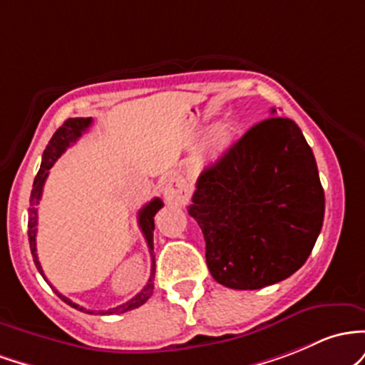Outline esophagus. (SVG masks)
<instances>
[{
  "mask_svg": "<svg viewBox=\"0 0 365 365\" xmlns=\"http://www.w3.org/2000/svg\"><path fill=\"white\" fill-rule=\"evenodd\" d=\"M163 196H165V200L169 203H175V205L186 203L187 193H186V187H184V182L179 178H170L165 186H163Z\"/></svg>",
  "mask_w": 365,
  "mask_h": 365,
  "instance_id": "34e87169",
  "label": "esophagus"
}]
</instances>
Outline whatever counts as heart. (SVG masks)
Returning a JSON list of instances; mask_svg holds the SVG:
<instances>
[{"mask_svg":"<svg viewBox=\"0 0 365 365\" xmlns=\"http://www.w3.org/2000/svg\"><path fill=\"white\" fill-rule=\"evenodd\" d=\"M229 141H231V129L220 128L219 133H217V136H215V148L217 150L226 148V146L229 145Z\"/></svg>","mask_w":365,"mask_h":365,"instance_id":"1","label":"heart"}]
</instances>
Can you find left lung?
<instances>
[{
	"label": "left lung",
	"instance_id": "8db88e82",
	"mask_svg": "<svg viewBox=\"0 0 365 365\" xmlns=\"http://www.w3.org/2000/svg\"><path fill=\"white\" fill-rule=\"evenodd\" d=\"M259 122L196 181L187 212L217 282L260 289L297 272L324 220L312 148L288 117Z\"/></svg>",
	"mask_w": 365,
	"mask_h": 365
}]
</instances>
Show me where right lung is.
<instances>
[{"instance_id": "right-lung-1", "label": "right lung", "mask_w": 365, "mask_h": 365, "mask_svg": "<svg viewBox=\"0 0 365 365\" xmlns=\"http://www.w3.org/2000/svg\"><path fill=\"white\" fill-rule=\"evenodd\" d=\"M91 124H93L91 117H88V118L77 117V118H68V120L63 122V125H61V128L56 129V133L53 134L50 143H48L46 150H44L43 162H41V169L38 172V175H36L34 184H32L31 200H29V203H31V207H29V245H31V253H32V259H34L36 267H38L41 276L44 277V281H48V279H46V276H44L43 269H41L38 253H36V232H38V203L41 200V195H43L44 182H46V178H48V174H50V169L53 167V163L58 160L60 155L63 153V151L67 150L68 146L72 145V143H76L77 139L83 136V133H86V130H88V128ZM162 207H163L162 200L160 198H153L150 203H146L138 214V224H139V227H141L143 235H145V240H146V243H148V248H150L151 271H150V279L145 284V288H143L141 292L136 294V297L130 298L129 302H125V304L115 307V309L98 310V312H94V310H86L84 307L73 304L71 298H67L65 294L56 292V289L50 284V281H48V284H50L51 288L55 289V293L58 294V297L65 302V304L73 307V309L81 310V312H86V314H100V315L124 314V312H129V310L141 307L146 300H148L151 294H153V288H155V284H153V279H155V259H153L155 220L153 219H155V215H157V212L160 210Z\"/></svg>"}]
</instances>
